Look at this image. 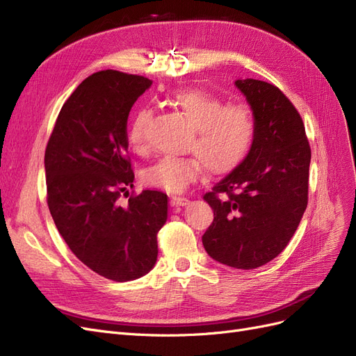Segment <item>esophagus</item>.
Returning <instances> with one entry per match:
<instances>
[{"instance_id":"1","label":"esophagus","mask_w":356,"mask_h":356,"mask_svg":"<svg viewBox=\"0 0 356 356\" xmlns=\"http://www.w3.org/2000/svg\"><path fill=\"white\" fill-rule=\"evenodd\" d=\"M170 203L174 204V207H186V204L190 203V200L187 197H182V196H174L170 199Z\"/></svg>"}]
</instances>
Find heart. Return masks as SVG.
Returning a JSON list of instances; mask_svg holds the SVG:
<instances>
[{"label": "heart", "mask_w": 356, "mask_h": 356, "mask_svg": "<svg viewBox=\"0 0 356 356\" xmlns=\"http://www.w3.org/2000/svg\"><path fill=\"white\" fill-rule=\"evenodd\" d=\"M169 102L193 124V157H161L141 172L143 184L168 193H181L197 181L204 168L213 175L229 174L250 154L255 139V122L245 105H224L213 93L199 89H179ZM149 111L139 108L127 126V144L136 154L148 149Z\"/></svg>", "instance_id": "heart-1"}]
</instances>
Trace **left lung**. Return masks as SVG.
I'll list each match as a JSON object with an SVG mask.
<instances>
[{"label": "left lung", "instance_id": "1", "mask_svg": "<svg viewBox=\"0 0 356 356\" xmlns=\"http://www.w3.org/2000/svg\"><path fill=\"white\" fill-rule=\"evenodd\" d=\"M234 84L252 108L255 139L242 163L203 196L213 221L202 242L213 260L251 270L294 236L307 207L312 152L303 120L276 86L254 79Z\"/></svg>", "mask_w": 356, "mask_h": 356}]
</instances>
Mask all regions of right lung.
Segmentation results:
<instances>
[{
	"label": "right lung",
	"instance_id": "add662e5",
	"mask_svg": "<svg viewBox=\"0 0 356 356\" xmlns=\"http://www.w3.org/2000/svg\"><path fill=\"white\" fill-rule=\"evenodd\" d=\"M152 80L106 70L92 74L63 104L46 147L47 204L72 254L115 282L147 275L157 260V233L168 220V196L134 187L127 117Z\"/></svg>",
	"mask_w": 356,
	"mask_h": 356
}]
</instances>
